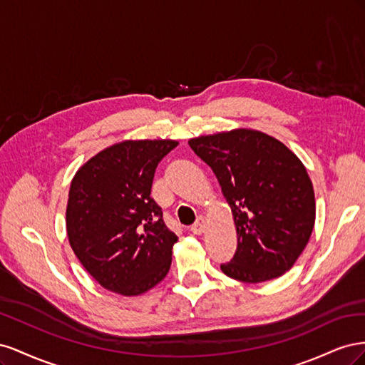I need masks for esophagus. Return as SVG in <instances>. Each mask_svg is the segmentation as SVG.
I'll return each instance as SVG.
<instances>
[{"instance_id": "obj_1", "label": "esophagus", "mask_w": 365, "mask_h": 365, "mask_svg": "<svg viewBox=\"0 0 365 365\" xmlns=\"http://www.w3.org/2000/svg\"><path fill=\"white\" fill-rule=\"evenodd\" d=\"M190 230H192L193 235H202L204 230H205V219L202 216L197 217V220L192 225Z\"/></svg>"}]
</instances>
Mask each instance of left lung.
Here are the masks:
<instances>
[{
  "label": "left lung",
  "instance_id": "1",
  "mask_svg": "<svg viewBox=\"0 0 365 365\" xmlns=\"http://www.w3.org/2000/svg\"><path fill=\"white\" fill-rule=\"evenodd\" d=\"M215 172L233 212L237 250L228 277L262 283L289 271L315 224V195L303 163L282 141L235 129L189 141Z\"/></svg>",
  "mask_w": 365,
  "mask_h": 365
}]
</instances>
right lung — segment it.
Instances as JSON below:
<instances>
[{
  "label": "right lung",
  "instance_id": "add662e5",
  "mask_svg": "<svg viewBox=\"0 0 365 365\" xmlns=\"http://www.w3.org/2000/svg\"><path fill=\"white\" fill-rule=\"evenodd\" d=\"M173 140L121 141L77 170L67 205V235L83 268L105 289L140 295L169 272L178 240L150 196L158 163Z\"/></svg>",
  "mask_w": 365,
  "mask_h": 365
}]
</instances>
